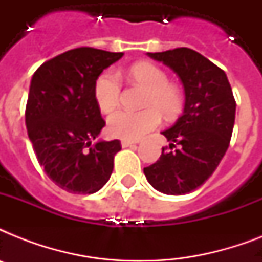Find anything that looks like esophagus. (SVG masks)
<instances>
[{
    "label": "esophagus",
    "mask_w": 262,
    "mask_h": 262,
    "mask_svg": "<svg viewBox=\"0 0 262 262\" xmlns=\"http://www.w3.org/2000/svg\"><path fill=\"white\" fill-rule=\"evenodd\" d=\"M121 145H122V148L135 147L136 143H133V141H127V140H122V141H121Z\"/></svg>",
    "instance_id": "1"
}]
</instances>
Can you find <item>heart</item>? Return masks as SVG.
<instances>
[{
  "instance_id": "b5f03b06",
  "label": "heart",
  "mask_w": 262,
  "mask_h": 262,
  "mask_svg": "<svg viewBox=\"0 0 262 262\" xmlns=\"http://www.w3.org/2000/svg\"><path fill=\"white\" fill-rule=\"evenodd\" d=\"M127 77L133 83L147 90L144 98L145 110L118 111L108 118V132L117 139L135 141L152 132L160 125L162 117L174 118L182 110L183 98L177 85L168 83L166 72L151 62L132 65ZM122 92V84L114 72L103 73L95 83V100L99 110L110 114L118 107Z\"/></svg>"
}]
</instances>
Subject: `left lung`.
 Masks as SVG:
<instances>
[{
	"instance_id": "1",
	"label": "left lung",
	"mask_w": 262,
	"mask_h": 262,
	"mask_svg": "<svg viewBox=\"0 0 262 262\" xmlns=\"http://www.w3.org/2000/svg\"><path fill=\"white\" fill-rule=\"evenodd\" d=\"M147 54L178 75L185 107L178 121L162 132L174 151L163 148L144 174L164 194H186L201 186L223 159L235 121V99L224 71L197 51L179 47Z\"/></svg>"
}]
</instances>
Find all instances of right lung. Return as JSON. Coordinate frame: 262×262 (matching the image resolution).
Returning a JSON list of instances; mask_svg holds the SVG:
<instances>
[{"mask_svg":"<svg viewBox=\"0 0 262 262\" xmlns=\"http://www.w3.org/2000/svg\"><path fill=\"white\" fill-rule=\"evenodd\" d=\"M123 53L92 47L65 51L32 76L26 125L35 155L61 189L92 194L110 179L119 140L92 144L106 125L95 100V83Z\"/></svg>","mask_w":262,"mask_h":262,"instance_id":"right-lung-1","label":"right lung"}]
</instances>
